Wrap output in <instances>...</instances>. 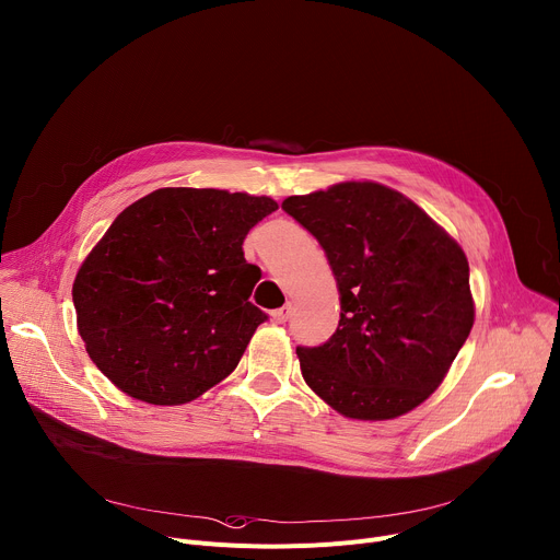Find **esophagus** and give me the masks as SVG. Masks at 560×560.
<instances>
[{
	"instance_id": "esophagus-1",
	"label": "esophagus",
	"mask_w": 560,
	"mask_h": 560,
	"mask_svg": "<svg viewBox=\"0 0 560 560\" xmlns=\"http://www.w3.org/2000/svg\"><path fill=\"white\" fill-rule=\"evenodd\" d=\"M290 315H292V306H290V303H285V306L272 311V322L275 324H285L290 319Z\"/></svg>"
}]
</instances>
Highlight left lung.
Returning a JSON list of instances; mask_svg holds the SVG:
<instances>
[{
  "mask_svg": "<svg viewBox=\"0 0 560 560\" xmlns=\"http://www.w3.org/2000/svg\"><path fill=\"white\" fill-rule=\"evenodd\" d=\"M281 208L324 247L341 315L322 346H296L301 375L352 420H393L448 373L474 326L469 261L411 198L380 183H337Z\"/></svg>",
  "mask_w": 560,
  "mask_h": 560,
  "instance_id": "1",
  "label": "left lung"
}]
</instances>
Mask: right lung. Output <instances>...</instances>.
Wrapping results in <instances>:
<instances>
[{"label":"right lung","mask_w":560,"mask_h":560,"mask_svg":"<svg viewBox=\"0 0 560 560\" xmlns=\"http://www.w3.org/2000/svg\"><path fill=\"white\" fill-rule=\"evenodd\" d=\"M268 196L163 187L122 210L73 281L89 358L122 393L176 406L225 380L268 317L243 238Z\"/></svg>","instance_id":"add662e5"}]
</instances>
